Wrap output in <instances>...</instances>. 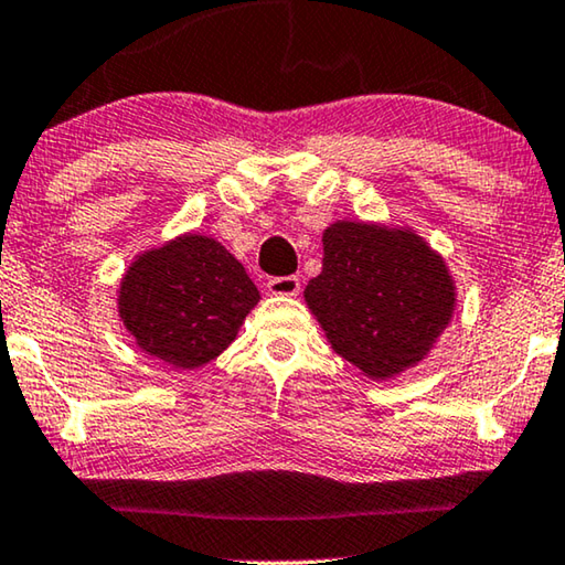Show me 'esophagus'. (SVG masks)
I'll list each match as a JSON object with an SVG mask.
<instances>
[{"label":"esophagus","mask_w":565,"mask_h":565,"mask_svg":"<svg viewBox=\"0 0 565 565\" xmlns=\"http://www.w3.org/2000/svg\"><path fill=\"white\" fill-rule=\"evenodd\" d=\"M266 289L276 297H294L301 289V279L299 276H274V279H268Z\"/></svg>","instance_id":"obj_1"}]
</instances>
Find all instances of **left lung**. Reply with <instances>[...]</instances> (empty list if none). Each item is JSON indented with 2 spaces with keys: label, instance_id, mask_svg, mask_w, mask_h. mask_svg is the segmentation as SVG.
<instances>
[{
  "label": "left lung",
  "instance_id": "1",
  "mask_svg": "<svg viewBox=\"0 0 565 565\" xmlns=\"http://www.w3.org/2000/svg\"><path fill=\"white\" fill-rule=\"evenodd\" d=\"M322 241L305 297L332 350L381 381L418 363L454 307L441 258L414 233L365 223H334Z\"/></svg>",
  "mask_w": 565,
  "mask_h": 565
}]
</instances>
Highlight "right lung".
<instances>
[{"label": "right lung", "mask_w": 565, "mask_h": 565, "mask_svg": "<svg viewBox=\"0 0 565 565\" xmlns=\"http://www.w3.org/2000/svg\"><path fill=\"white\" fill-rule=\"evenodd\" d=\"M256 301V284L221 243L184 235L134 260L119 311L141 350L192 370L228 348Z\"/></svg>", "instance_id": "add662e5"}]
</instances>
